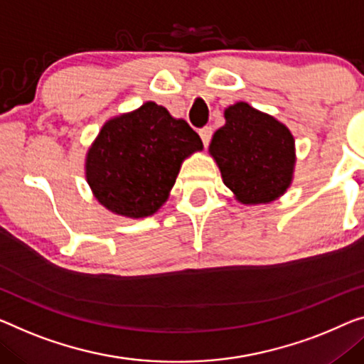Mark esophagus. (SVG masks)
Segmentation results:
<instances>
[{
    "label": "esophagus",
    "instance_id": "1",
    "mask_svg": "<svg viewBox=\"0 0 364 364\" xmlns=\"http://www.w3.org/2000/svg\"><path fill=\"white\" fill-rule=\"evenodd\" d=\"M199 135H200V139H203V144L205 145V147H208L210 139H213V127H210V126L203 127L199 130Z\"/></svg>",
    "mask_w": 364,
    "mask_h": 364
}]
</instances>
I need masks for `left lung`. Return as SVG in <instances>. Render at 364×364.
<instances>
[{"label": "left lung", "mask_w": 364, "mask_h": 364, "mask_svg": "<svg viewBox=\"0 0 364 364\" xmlns=\"http://www.w3.org/2000/svg\"><path fill=\"white\" fill-rule=\"evenodd\" d=\"M209 151L243 204L271 203L289 188L294 139L284 124L247 102L227 107L225 126L214 134Z\"/></svg>", "instance_id": "obj_1"}]
</instances>
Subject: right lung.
I'll return each mask as SVG.
<instances>
[{
  "mask_svg": "<svg viewBox=\"0 0 364 364\" xmlns=\"http://www.w3.org/2000/svg\"><path fill=\"white\" fill-rule=\"evenodd\" d=\"M203 149L199 135L164 106L145 102L102 126L86 156V180L112 213H156L176 181L181 161Z\"/></svg>",
  "mask_w": 364,
  "mask_h": 364,
  "instance_id": "obj_1",
  "label": "right lung"
}]
</instances>
